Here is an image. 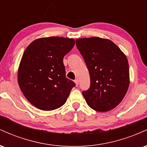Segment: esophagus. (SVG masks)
<instances>
[{"label":"esophagus","instance_id":"esophagus-1","mask_svg":"<svg viewBox=\"0 0 147 147\" xmlns=\"http://www.w3.org/2000/svg\"><path fill=\"white\" fill-rule=\"evenodd\" d=\"M75 84H76V86H78L79 85V80L78 79H75Z\"/></svg>","mask_w":147,"mask_h":147}]
</instances>
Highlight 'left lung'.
Listing matches in <instances>:
<instances>
[{
	"label": "left lung",
	"mask_w": 147,
	"mask_h": 147,
	"mask_svg": "<svg viewBox=\"0 0 147 147\" xmlns=\"http://www.w3.org/2000/svg\"><path fill=\"white\" fill-rule=\"evenodd\" d=\"M76 45L88 69L90 86L83 91L86 102L98 112L113 109L129 86L127 58L113 41L99 37L77 38Z\"/></svg>",
	"instance_id": "left-lung-1"
}]
</instances>
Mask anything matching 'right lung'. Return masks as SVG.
Listing matches in <instances>:
<instances>
[{
    "label": "right lung",
    "mask_w": 147,
    "mask_h": 147,
    "mask_svg": "<svg viewBox=\"0 0 147 147\" xmlns=\"http://www.w3.org/2000/svg\"><path fill=\"white\" fill-rule=\"evenodd\" d=\"M73 38H37L25 49L18 70L20 88L37 109L52 111L65 104L75 84L65 77L63 59L75 45Z\"/></svg>",
    "instance_id": "1"
}]
</instances>
